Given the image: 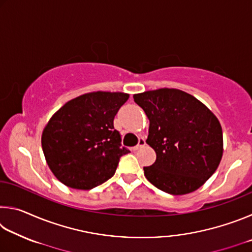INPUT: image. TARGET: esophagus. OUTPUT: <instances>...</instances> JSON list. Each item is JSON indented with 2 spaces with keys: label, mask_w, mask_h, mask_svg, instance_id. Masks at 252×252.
<instances>
[{
  "label": "esophagus",
  "mask_w": 252,
  "mask_h": 252,
  "mask_svg": "<svg viewBox=\"0 0 252 252\" xmlns=\"http://www.w3.org/2000/svg\"><path fill=\"white\" fill-rule=\"evenodd\" d=\"M144 146H146V140H144V138H140V139H139V143L136 144V146L133 148V150H134V151L139 150L140 148H142V147H144Z\"/></svg>",
  "instance_id": "34e87169"
}]
</instances>
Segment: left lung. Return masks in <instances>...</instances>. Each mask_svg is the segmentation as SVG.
Wrapping results in <instances>:
<instances>
[{"label": "left lung", "instance_id": "left-lung-1", "mask_svg": "<svg viewBox=\"0 0 252 252\" xmlns=\"http://www.w3.org/2000/svg\"><path fill=\"white\" fill-rule=\"evenodd\" d=\"M150 121L147 143L156 162L144 176L164 192L181 195L199 189L218 168L223 153L221 125L193 95L158 89L133 95Z\"/></svg>", "mask_w": 252, "mask_h": 252}]
</instances>
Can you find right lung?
Wrapping results in <instances>:
<instances>
[{
  "instance_id": "right-lung-1",
  "label": "right lung",
  "mask_w": 252,
  "mask_h": 252,
  "mask_svg": "<svg viewBox=\"0 0 252 252\" xmlns=\"http://www.w3.org/2000/svg\"><path fill=\"white\" fill-rule=\"evenodd\" d=\"M129 99L122 92L85 93L60 108L42 132V149L51 171L72 189L90 190L113 177L130 151L121 147L113 120Z\"/></svg>"
}]
</instances>
